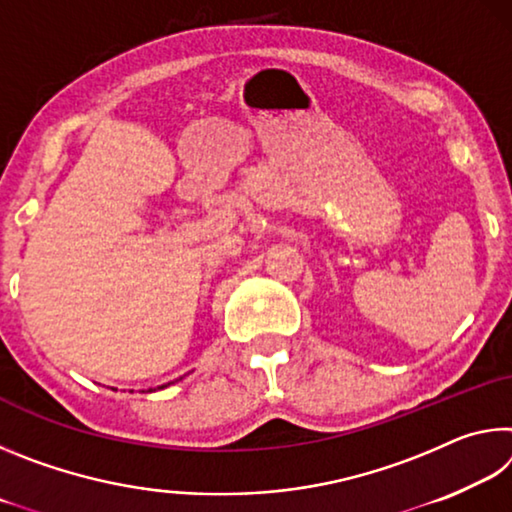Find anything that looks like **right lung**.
Instances as JSON below:
<instances>
[{
    "label": "right lung",
    "mask_w": 512,
    "mask_h": 512,
    "mask_svg": "<svg viewBox=\"0 0 512 512\" xmlns=\"http://www.w3.org/2000/svg\"><path fill=\"white\" fill-rule=\"evenodd\" d=\"M180 379H183V377H180ZM167 386H169V384H164V386H158V388H167Z\"/></svg>",
    "instance_id": "right-lung-1"
}]
</instances>
